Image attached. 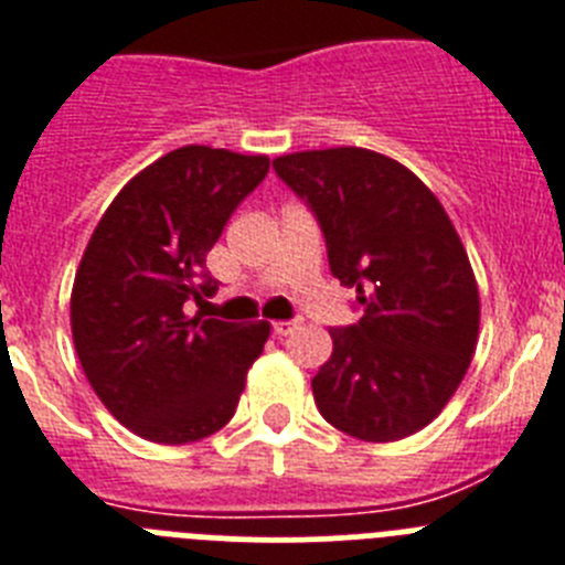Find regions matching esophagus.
<instances>
[{"mask_svg":"<svg viewBox=\"0 0 565 565\" xmlns=\"http://www.w3.org/2000/svg\"><path fill=\"white\" fill-rule=\"evenodd\" d=\"M292 330H298V321H276V323H273V332H276L278 338L289 335Z\"/></svg>","mask_w":565,"mask_h":565,"instance_id":"34e87169","label":"esophagus"}]
</instances>
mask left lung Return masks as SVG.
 <instances>
[{"instance_id": "8db88e82", "label": "left lung", "mask_w": 565, "mask_h": 565, "mask_svg": "<svg viewBox=\"0 0 565 565\" xmlns=\"http://www.w3.org/2000/svg\"><path fill=\"white\" fill-rule=\"evenodd\" d=\"M278 179L316 213L332 276L361 321L330 330L312 377L327 424L390 444L440 415L478 347L472 264L440 201L401 161L364 147L278 156Z\"/></svg>"}]
</instances>
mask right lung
I'll use <instances>...</instances> for the list:
<instances>
[{"mask_svg":"<svg viewBox=\"0 0 565 565\" xmlns=\"http://www.w3.org/2000/svg\"><path fill=\"white\" fill-rule=\"evenodd\" d=\"M269 170L267 156L179 147L127 181L93 230L71 330L93 392L153 444H193L233 418L269 323L188 316L213 296L207 253Z\"/></svg>","mask_w":565,"mask_h":565,"instance_id":"1","label":"right lung"}]
</instances>
